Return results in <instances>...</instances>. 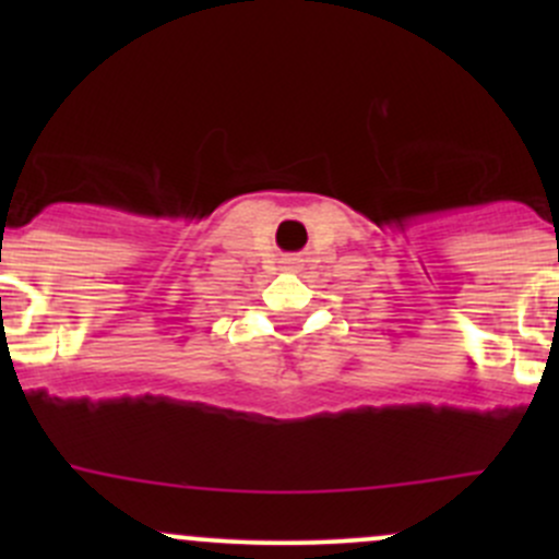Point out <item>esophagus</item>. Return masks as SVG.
Returning <instances> with one entry per match:
<instances>
[{
	"label": "esophagus",
	"instance_id": "esophagus-1",
	"mask_svg": "<svg viewBox=\"0 0 559 559\" xmlns=\"http://www.w3.org/2000/svg\"><path fill=\"white\" fill-rule=\"evenodd\" d=\"M284 264H286V267H295L297 259H284Z\"/></svg>",
	"mask_w": 559,
	"mask_h": 559
}]
</instances>
